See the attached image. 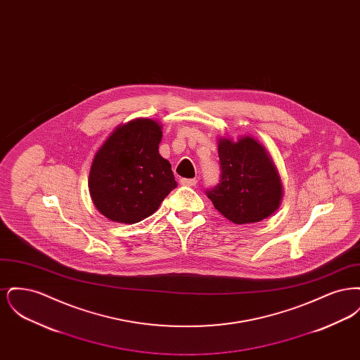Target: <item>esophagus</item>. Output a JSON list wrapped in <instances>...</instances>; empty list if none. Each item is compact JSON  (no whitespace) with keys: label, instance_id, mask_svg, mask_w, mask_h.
Wrapping results in <instances>:
<instances>
[{"label":"esophagus","instance_id":"obj_1","mask_svg":"<svg viewBox=\"0 0 360 360\" xmlns=\"http://www.w3.org/2000/svg\"><path fill=\"white\" fill-rule=\"evenodd\" d=\"M197 182H198V181H197L195 178H191V179H190V178H188H188H182V179H181V184H182L184 186H195Z\"/></svg>","mask_w":360,"mask_h":360}]
</instances>
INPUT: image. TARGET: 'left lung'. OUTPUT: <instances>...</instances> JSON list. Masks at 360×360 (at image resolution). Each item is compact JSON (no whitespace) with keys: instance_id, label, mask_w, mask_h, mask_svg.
<instances>
[{"instance_id":"left-lung-1","label":"left lung","mask_w":360,"mask_h":360,"mask_svg":"<svg viewBox=\"0 0 360 360\" xmlns=\"http://www.w3.org/2000/svg\"><path fill=\"white\" fill-rule=\"evenodd\" d=\"M220 181L207 188L214 207L235 224L262 221L273 214L282 198V184L271 158L255 139L219 141Z\"/></svg>"}]
</instances>
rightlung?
I'll return each mask as SVG.
<instances>
[{
    "label": "right lung",
    "mask_w": 360,
    "mask_h": 360,
    "mask_svg": "<svg viewBox=\"0 0 360 360\" xmlns=\"http://www.w3.org/2000/svg\"><path fill=\"white\" fill-rule=\"evenodd\" d=\"M160 125L137 119L119 127L94 156L89 190L96 207L112 221L135 224L158 210L176 181L159 154Z\"/></svg>",
    "instance_id": "1"
}]
</instances>
